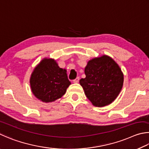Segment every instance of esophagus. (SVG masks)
<instances>
[{"label": "esophagus", "mask_w": 149, "mask_h": 149, "mask_svg": "<svg viewBox=\"0 0 149 149\" xmlns=\"http://www.w3.org/2000/svg\"><path fill=\"white\" fill-rule=\"evenodd\" d=\"M79 80H80V78L78 77L74 80H73V82H74V83H78V82H79Z\"/></svg>", "instance_id": "esophagus-1"}]
</instances>
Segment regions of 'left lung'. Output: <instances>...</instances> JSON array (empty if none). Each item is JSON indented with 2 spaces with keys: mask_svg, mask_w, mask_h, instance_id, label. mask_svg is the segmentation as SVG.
<instances>
[{
  "mask_svg": "<svg viewBox=\"0 0 149 149\" xmlns=\"http://www.w3.org/2000/svg\"><path fill=\"white\" fill-rule=\"evenodd\" d=\"M86 78L80 84L91 102L96 107L111 104L118 97L124 82V76L116 63L107 56L88 61Z\"/></svg>",
  "mask_w": 149,
  "mask_h": 149,
  "instance_id": "1",
  "label": "left lung"
}]
</instances>
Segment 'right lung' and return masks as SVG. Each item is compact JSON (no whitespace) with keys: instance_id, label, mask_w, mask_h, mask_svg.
<instances>
[{"instance_id":"add662e5","label":"right lung","mask_w":149,"mask_h":149,"mask_svg":"<svg viewBox=\"0 0 149 149\" xmlns=\"http://www.w3.org/2000/svg\"><path fill=\"white\" fill-rule=\"evenodd\" d=\"M31 88L33 94L43 102L61 98L70 84L66 70L60 68L52 59H44L31 74Z\"/></svg>"}]
</instances>
